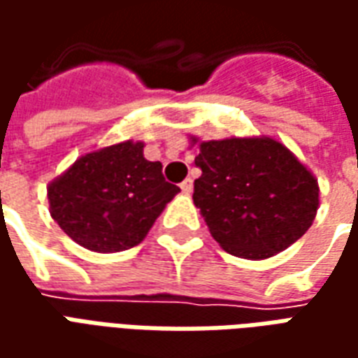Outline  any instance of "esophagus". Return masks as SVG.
I'll use <instances>...</instances> for the list:
<instances>
[{
    "mask_svg": "<svg viewBox=\"0 0 358 358\" xmlns=\"http://www.w3.org/2000/svg\"><path fill=\"white\" fill-rule=\"evenodd\" d=\"M180 187H182V192L186 195H189L192 192H194V180L192 178H186L182 184H180Z\"/></svg>",
    "mask_w": 358,
    "mask_h": 358,
    "instance_id": "34e87169",
    "label": "esophagus"
}]
</instances>
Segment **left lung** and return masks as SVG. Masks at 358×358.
I'll use <instances>...</instances> for the list:
<instances>
[{
	"instance_id": "left-lung-1",
	"label": "left lung",
	"mask_w": 358,
	"mask_h": 358,
	"mask_svg": "<svg viewBox=\"0 0 358 358\" xmlns=\"http://www.w3.org/2000/svg\"><path fill=\"white\" fill-rule=\"evenodd\" d=\"M194 203L210 236L230 255L263 261L307 232L318 210V180L268 136L199 141Z\"/></svg>"
}]
</instances>
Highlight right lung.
Masks as SVG:
<instances>
[{
    "instance_id": "1",
    "label": "right lung",
    "mask_w": 358,
    "mask_h": 358,
    "mask_svg": "<svg viewBox=\"0 0 358 358\" xmlns=\"http://www.w3.org/2000/svg\"><path fill=\"white\" fill-rule=\"evenodd\" d=\"M180 187L163 164L143 157V141L126 140L78 157L48 186L51 218L82 248L118 253L143 241Z\"/></svg>"
}]
</instances>
